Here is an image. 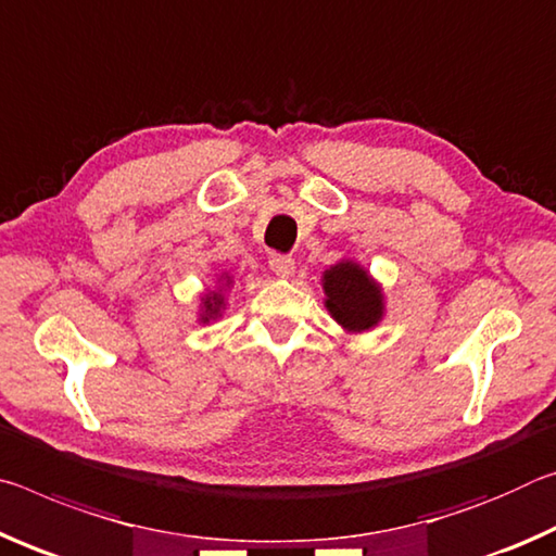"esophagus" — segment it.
Listing matches in <instances>:
<instances>
[{
	"mask_svg": "<svg viewBox=\"0 0 556 556\" xmlns=\"http://www.w3.org/2000/svg\"><path fill=\"white\" fill-rule=\"evenodd\" d=\"M268 266L273 270V276L278 278H290L295 273V261L290 256H280V253H276V256H270Z\"/></svg>",
	"mask_w": 556,
	"mask_h": 556,
	"instance_id": "34e87169",
	"label": "esophagus"
}]
</instances>
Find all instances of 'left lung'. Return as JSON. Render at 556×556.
<instances>
[{
	"instance_id": "1",
	"label": "left lung",
	"mask_w": 556,
	"mask_h": 556,
	"mask_svg": "<svg viewBox=\"0 0 556 556\" xmlns=\"http://www.w3.org/2000/svg\"><path fill=\"white\" fill-rule=\"evenodd\" d=\"M325 307L344 332H369L384 317V290L357 261L342 258L323 273Z\"/></svg>"
}]
</instances>
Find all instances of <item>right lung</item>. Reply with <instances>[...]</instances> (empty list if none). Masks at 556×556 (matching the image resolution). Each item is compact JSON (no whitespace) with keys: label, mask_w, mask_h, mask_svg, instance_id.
<instances>
[{"label":"right lung","mask_w":556,"mask_h":556,"mask_svg":"<svg viewBox=\"0 0 556 556\" xmlns=\"http://www.w3.org/2000/svg\"><path fill=\"white\" fill-rule=\"evenodd\" d=\"M216 288L214 290H206V293L202 295V303H199V323L208 325L212 320H216V317H222L224 307H226V288H231L233 278L229 276V273H222V276L216 278Z\"/></svg>","instance_id":"obj_1"}]
</instances>
